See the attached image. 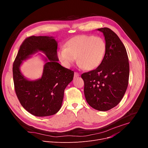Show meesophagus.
Wrapping results in <instances>:
<instances>
[{
  "mask_svg": "<svg viewBox=\"0 0 148 148\" xmlns=\"http://www.w3.org/2000/svg\"><path fill=\"white\" fill-rule=\"evenodd\" d=\"M80 75H79V74L78 73H77V72H75L74 73V77H79Z\"/></svg>",
  "mask_w": 148,
  "mask_h": 148,
  "instance_id": "1",
  "label": "esophagus"
}]
</instances>
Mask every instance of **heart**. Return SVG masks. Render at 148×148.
Segmentation results:
<instances>
[{
  "mask_svg": "<svg viewBox=\"0 0 148 148\" xmlns=\"http://www.w3.org/2000/svg\"><path fill=\"white\" fill-rule=\"evenodd\" d=\"M105 51L106 43L103 38L83 34L69 39L66 43V49L60 50L57 55L66 66H71L77 58L81 67L91 70L100 65Z\"/></svg>",
  "mask_w": 148,
  "mask_h": 148,
  "instance_id": "heart-1",
  "label": "heart"
}]
</instances>
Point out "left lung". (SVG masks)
<instances>
[{
  "label": "left lung",
  "instance_id": "8db88e82",
  "mask_svg": "<svg viewBox=\"0 0 148 148\" xmlns=\"http://www.w3.org/2000/svg\"><path fill=\"white\" fill-rule=\"evenodd\" d=\"M97 30L103 34L106 51L100 65L81 77L87 103L97 110L107 111L120 102L127 89L130 64L126 49L116 34L107 27Z\"/></svg>",
  "mask_w": 148,
  "mask_h": 148
}]
</instances>
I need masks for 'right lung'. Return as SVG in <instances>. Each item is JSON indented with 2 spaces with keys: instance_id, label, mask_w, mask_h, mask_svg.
Instances as JSON below:
<instances>
[{
  "instance_id": "1",
  "label": "right lung",
  "mask_w": 148,
  "mask_h": 148,
  "mask_svg": "<svg viewBox=\"0 0 148 148\" xmlns=\"http://www.w3.org/2000/svg\"><path fill=\"white\" fill-rule=\"evenodd\" d=\"M57 42L53 37L34 36L26 38L21 45L13 65L14 90L22 107L36 116H47L61 108L64 90L72 81L74 71L61 66L57 57ZM38 51L50 60L44 66L41 79L30 81L20 72L22 61Z\"/></svg>"
}]
</instances>
